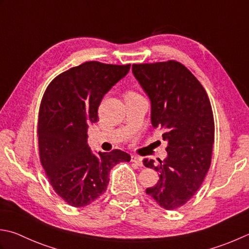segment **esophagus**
<instances>
[{
  "instance_id": "esophagus-1",
  "label": "esophagus",
  "mask_w": 249,
  "mask_h": 249,
  "mask_svg": "<svg viewBox=\"0 0 249 249\" xmlns=\"http://www.w3.org/2000/svg\"><path fill=\"white\" fill-rule=\"evenodd\" d=\"M131 162L135 163L137 166H142V159H141L140 157H138V155H131Z\"/></svg>"
}]
</instances>
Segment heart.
<instances>
[{
  "instance_id": "b5f03b06",
  "label": "heart",
  "mask_w": 249,
  "mask_h": 249,
  "mask_svg": "<svg viewBox=\"0 0 249 249\" xmlns=\"http://www.w3.org/2000/svg\"><path fill=\"white\" fill-rule=\"evenodd\" d=\"M131 95H137V94H135L134 91H127V92H126L125 97H127V96H131Z\"/></svg>"
}]
</instances>
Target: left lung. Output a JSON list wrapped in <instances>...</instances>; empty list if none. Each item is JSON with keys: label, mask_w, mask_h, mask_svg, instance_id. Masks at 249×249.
<instances>
[{"label": "left lung", "mask_w": 249, "mask_h": 249, "mask_svg": "<svg viewBox=\"0 0 249 249\" xmlns=\"http://www.w3.org/2000/svg\"><path fill=\"white\" fill-rule=\"evenodd\" d=\"M133 73L151 101V123L163 131L167 158L145 167L159 172L160 180L145 190L167 209L186 204L205 179L211 166L215 123L211 101L201 83L175 60L133 65Z\"/></svg>", "instance_id": "8db88e82"}]
</instances>
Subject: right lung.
Instances as JSON below:
<instances>
[{
	"label": "right lung",
	"mask_w": 249,
	"mask_h": 249,
	"mask_svg": "<svg viewBox=\"0 0 249 249\" xmlns=\"http://www.w3.org/2000/svg\"><path fill=\"white\" fill-rule=\"evenodd\" d=\"M129 68L87 61L56 76L44 92L37 123L41 164L55 192L73 207L94 202L107 190L111 168L130 160L124 151L94 154L87 144L102 98Z\"/></svg>",
	"instance_id": "add662e5"
}]
</instances>
